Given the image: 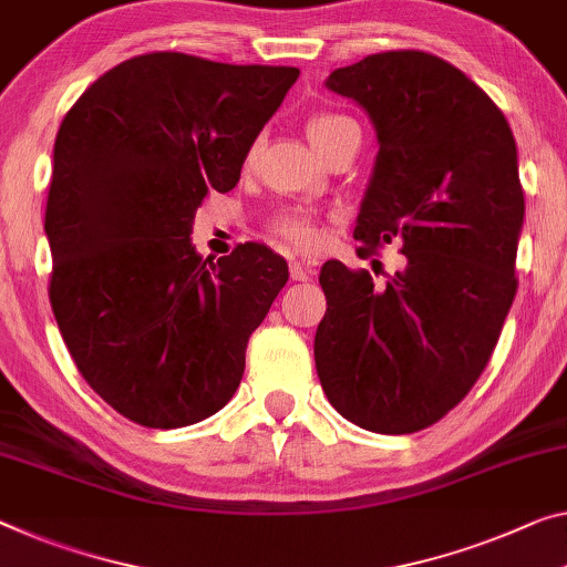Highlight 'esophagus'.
Wrapping results in <instances>:
<instances>
[{
    "label": "esophagus",
    "mask_w": 567,
    "mask_h": 567,
    "mask_svg": "<svg viewBox=\"0 0 567 567\" xmlns=\"http://www.w3.org/2000/svg\"><path fill=\"white\" fill-rule=\"evenodd\" d=\"M289 271L293 281H309L311 276H317V266H313V260H291L289 264Z\"/></svg>",
    "instance_id": "34e87169"
}]
</instances>
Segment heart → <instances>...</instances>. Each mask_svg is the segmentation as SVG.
Segmentation results:
<instances>
[{
    "mask_svg": "<svg viewBox=\"0 0 567 567\" xmlns=\"http://www.w3.org/2000/svg\"><path fill=\"white\" fill-rule=\"evenodd\" d=\"M354 121L342 116V113H317V116L309 118L307 124V136L309 142L313 144V150H321L327 142H332V138L342 132L344 126H352ZM256 154V146H250L248 152V159H254ZM276 230L284 235L286 240H291L293 246L299 248H313L319 243V230L317 225H313V220L309 215L303 213H286L278 217L276 223Z\"/></svg>",
    "mask_w": 567,
    "mask_h": 567,
    "instance_id": "1",
    "label": "heart"
}]
</instances>
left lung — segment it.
<instances>
[{"label": "left lung", "mask_w": 567, "mask_h": 567, "mask_svg": "<svg viewBox=\"0 0 567 567\" xmlns=\"http://www.w3.org/2000/svg\"><path fill=\"white\" fill-rule=\"evenodd\" d=\"M324 85L368 113L380 146L357 254L400 243L408 264L385 286L339 260L321 266L317 374L347 421L413 433L474 388L515 301L517 144L489 95L429 52H378Z\"/></svg>", "instance_id": "obj_1"}]
</instances>
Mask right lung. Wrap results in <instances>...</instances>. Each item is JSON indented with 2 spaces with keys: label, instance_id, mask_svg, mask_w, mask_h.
Returning a JSON list of instances; mask_svg holds the SVG:
<instances>
[{
  "label": "right lung",
  "instance_id": "add662e5",
  "mask_svg": "<svg viewBox=\"0 0 567 567\" xmlns=\"http://www.w3.org/2000/svg\"><path fill=\"white\" fill-rule=\"evenodd\" d=\"M299 68L152 52L111 68L52 150L50 303L85 382L128 421L182 429L228 403L289 266L246 243L193 246L207 189L228 193Z\"/></svg>",
  "mask_w": 567,
  "mask_h": 567
}]
</instances>
